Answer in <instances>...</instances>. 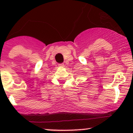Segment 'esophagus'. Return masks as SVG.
Returning <instances> with one entry per match:
<instances>
[{"label": "esophagus", "instance_id": "34e87169", "mask_svg": "<svg viewBox=\"0 0 133 133\" xmlns=\"http://www.w3.org/2000/svg\"><path fill=\"white\" fill-rule=\"evenodd\" d=\"M59 65V68H63L65 66V65L64 64H59V65Z\"/></svg>", "mask_w": 133, "mask_h": 133}]
</instances>
